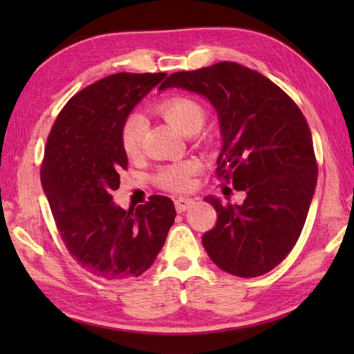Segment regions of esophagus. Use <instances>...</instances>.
Segmentation results:
<instances>
[{
  "mask_svg": "<svg viewBox=\"0 0 354 354\" xmlns=\"http://www.w3.org/2000/svg\"><path fill=\"white\" fill-rule=\"evenodd\" d=\"M194 204V201L190 198H178L175 201V207H176V212L178 213H184L189 209L192 205Z\"/></svg>",
  "mask_w": 354,
  "mask_h": 354,
  "instance_id": "34e87169",
  "label": "esophagus"
}]
</instances>
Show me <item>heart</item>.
Returning a JSON list of instances; mask_svg holds the SVG:
<instances>
[{
  "label": "heart",
  "mask_w": 354,
  "mask_h": 354,
  "mask_svg": "<svg viewBox=\"0 0 354 354\" xmlns=\"http://www.w3.org/2000/svg\"><path fill=\"white\" fill-rule=\"evenodd\" d=\"M158 112L184 135L196 133L205 122V109L190 97L175 95L158 104ZM147 129L146 118L140 112H132L126 117L120 132V141L127 156H137L142 146ZM198 170L196 161H183L164 165L155 175V183L164 190L184 192L192 184V175Z\"/></svg>",
  "instance_id": "b5f03b06"
}]
</instances>
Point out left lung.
<instances>
[{
    "instance_id": "left-lung-1",
    "label": "left lung",
    "mask_w": 354,
    "mask_h": 354,
    "mask_svg": "<svg viewBox=\"0 0 354 354\" xmlns=\"http://www.w3.org/2000/svg\"><path fill=\"white\" fill-rule=\"evenodd\" d=\"M165 88L201 94L213 104L222 137L216 176L246 193L240 205L205 198L217 213L202 236L207 254L231 275L269 272L295 246L317 187L303 112L274 82L236 62L173 73L160 86Z\"/></svg>"
}]
</instances>
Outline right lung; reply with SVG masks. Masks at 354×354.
Segmentation results:
<instances>
[{"label": "right lung", "instance_id": "right-lung-1", "mask_svg": "<svg viewBox=\"0 0 354 354\" xmlns=\"http://www.w3.org/2000/svg\"><path fill=\"white\" fill-rule=\"evenodd\" d=\"M165 73H117L73 95L45 146L41 183L66 250L103 280L140 277L153 265L175 222L170 198L126 209L112 201L127 155L120 141L126 117Z\"/></svg>", "mask_w": 354, "mask_h": 354}]
</instances>
